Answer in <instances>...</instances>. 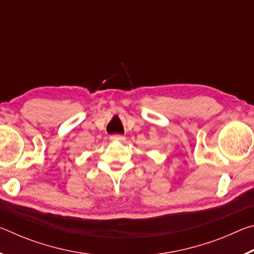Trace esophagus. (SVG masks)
I'll use <instances>...</instances> for the list:
<instances>
[{
	"label": "esophagus",
	"instance_id": "esophagus-1",
	"mask_svg": "<svg viewBox=\"0 0 254 254\" xmlns=\"http://www.w3.org/2000/svg\"><path fill=\"white\" fill-rule=\"evenodd\" d=\"M124 139H126V137H124L121 134H114V135L111 136L112 141H124Z\"/></svg>",
	"mask_w": 254,
	"mask_h": 254
}]
</instances>
